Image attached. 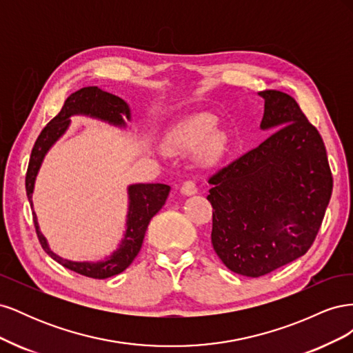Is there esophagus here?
Returning <instances> with one entry per match:
<instances>
[{
    "label": "esophagus",
    "instance_id": "1",
    "mask_svg": "<svg viewBox=\"0 0 353 353\" xmlns=\"http://www.w3.org/2000/svg\"><path fill=\"white\" fill-rule=\"evenodd\" d=\"M197 193V185H196V183L194 181H185L184 183V185L181 187V194H184V196H193V194H196Z\"/></svg>",
    "mask_w": 353,
    "mask_h": 353
}]
</instances>
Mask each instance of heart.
<instances>
[{
	"instance_id": "1",
	"label": "heart",
	"mask_w": 353,
	"mask_h": 353,
	"mask_svg": "<svg viewBox=\"0 0 353 353\" xmlns=\"http://www.w3.org/2000/svg\"><path fill=\"white\" fill-rule=\"evenodd\" d=\"M215 119L209 114H194L178 123L165 138L168 150H191L201 143L206 145L209 156H215L221 152L225 143V135L219 130H213Z\"/></svg>"
}]
</instances>
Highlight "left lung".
Returning <instances> with one entry per match:
<instances>
[{
    "label": "left lung",
    "mask_w": 353,
    "mask_h": 353,
    "mask_svg": "<svg viewBox=\"0 0 353 353\" xmlns=\"http://www.w3.org/2000/svg\"><path fill=\"white\" fill-rule=\"evenodd\" d=\"M270 137L209 178L212 245L223 265L261 276L303 256L333 191L325 145L290 95L266 90Z\"/></svg>",
    "instance_id": "8db88e82"
}]
</instances>
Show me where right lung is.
Listing matches in <instances>:
<instances>
[{
	"label": "right lung",
	"mask_w": 353,
	"mask_h": 353,
	"mask_svg": "<svg viewBox=\"0 0 353 353\" xmlns=\"http://www.w3.org/2000/svg\"><path fill=\"white\" fill-rule=\"evenodd\" d=\"M78 114L90 116L117 128H126L125 121H131V109L128 103L117 97V95L100 90L99 87H85L70 94L60 113L42 130L34 148H32L26 172V194L32 209H34L32 194H34L35 181L39 168L44 162V157L50 152V148L68 131L70 117ZM169 191L170 187L165 184H131L128 187V213L123 237L117 249L101 261L77 262L56 254L50 249L44 234L41 232L37 213L34 212V223L38 240L47 254H50L52 259L65 266V268L95 280L109 279V276L123 272L132 263L143 245L148 223H150L156 213L163 208Z\"/></svg>",
	"instance_id": "right-lung-1"
}]
</instances>
